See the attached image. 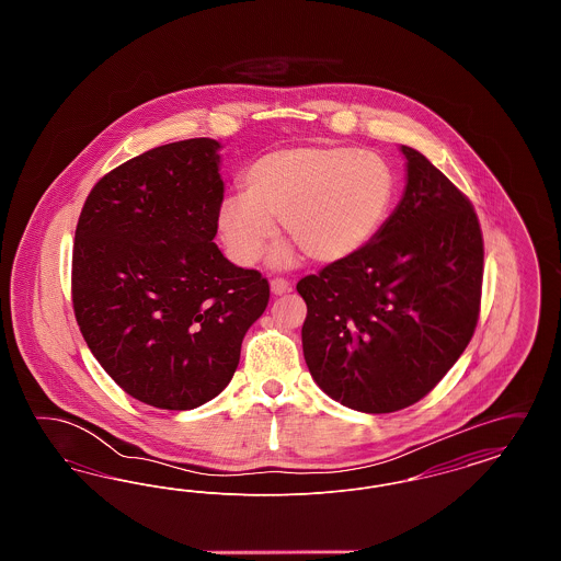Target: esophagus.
Listing matches in <instances>:
<instances>
[{"instance_id":"esophagus-1","label":"esophagus","mask_w":561,"mask_h":561,"mask_svg":"<svg viewBox=\"0 0 561 561\" xmlns=\"http://www.w3.org/2000/svg\"><path fill=\"white\" fill-rule=\"evenodd\" d=\"M271 293L275 294V296L290 293V284L286 279H282V277H275V279H271Z\"/></svg>"}]
</instances>
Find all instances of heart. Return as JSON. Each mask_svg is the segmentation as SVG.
<instances>
[{
  "label": "heart",
  "instance_id": "1",
  "mask_svg": "<svg viewBox=\"0 0 561 561\" xmlns=\"http://www.w3.org/2000/svg\"><path fill=\"white\" fill-rule=\"evenodd\" d=\"M243 193L227 195L216 210V231L229 259L254 265L273 220L284 236L273 267H290L302 250L321 265L343 263L382 231L398 199V174L378 153L341 145L288 147L265 153L241 176Z\"/></svg>",
  "mask_w": 561,
  "mask_h": 561
}]
</instances>
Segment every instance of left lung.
<instances>
[{
  "label": "left lung",
  "mask_w": 561,
  "mask_h": 561,
  "mask_svg": "<svg viewBox=\"0 0 561 561\" xmlns=\"http://www.w3.org/2000/svg\"><path fill=\"white\" fill-rule=\"evenodd\" d=\"M401 153L405 188L376 240L296 284L309 373L325 396L368 414L423 400L480 318L478 214L423 153Z\"/></svg>",
  "instance_id": "obj_1"
}]
</instances>
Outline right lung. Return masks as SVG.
I'll return each instance as SVG.
<instances>
[{
    "label": "right lung",
    "instance_id": "1",
    "mask_svg": "<svg viewBox=\"0 0 561 561\" xmlns=\"http://www.w3.org/2000/svg\"><path fill=\"white\" fill-rule=\"evenodd\" d=\"M220 142L156 147L105 174L81 208L73 311L83 341L134 400L193 410L240 364L248 328L267 309V279L218 245Z\"/></svg>",
    "mask_w": 561,
    "mask_h": 561
}]
</instances>
